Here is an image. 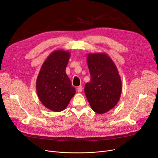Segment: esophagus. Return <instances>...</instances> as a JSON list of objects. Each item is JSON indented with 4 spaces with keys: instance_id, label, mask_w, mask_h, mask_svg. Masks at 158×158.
Wrapping results in <instances>:
<instances>
[{
    "instance_id": "obj_1",
    "label": "esophagus",
    "mask_w": 158,
    "mask_h": 158,
    "mask_svg": "<svg viewBox=\"0 0 158 158\" xmlns=\"http://www.w3.org/2000/svg\"><path fill=\"white\" fill-rule=\"evenodd\" d=\"M82 90V86H78V87L77 88V92H78L79 93L81 92Z\"/></svg>"
}]
</instances>
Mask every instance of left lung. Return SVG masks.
<instances>
[{
	"mask_svg": "<svg viewBox=\"0 0 158 158\" xmlns=\"http://www.w3.org/2000/svg\"><path fill=\"white\" fill-rule=\"evenodd\" d=\"M87 63L91 76L85 86V93L94 111L103 114L118 102L122 90L118 69L106 53H90Z\"/></svg>",
	"mask_w": 158,
	"mask_h": 158,
	"instance_id": "8db88e82",
	"label": "left lung"
}]
</instances>
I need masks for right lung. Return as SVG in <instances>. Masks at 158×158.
Returning a JSON list of instances; mask_svg holds the SVG:
<instances>
[{"label": "right lung", "mask_w": 158, "mask_h": 158, "mask_svg": "<svg viewBox=\"0 0 158 158\" xmlns=\"http://www.w3.org/2000/svg\"><path fill=\"white\" fill-rule=\"evenodd\" d=\"M70 57L69 51H53L41 66L36 79V88L40 101L54 112L63 111L76 94V89L65 72Z\"/></svg>", "instance_id": "right-lung-1"}]
</instances>
